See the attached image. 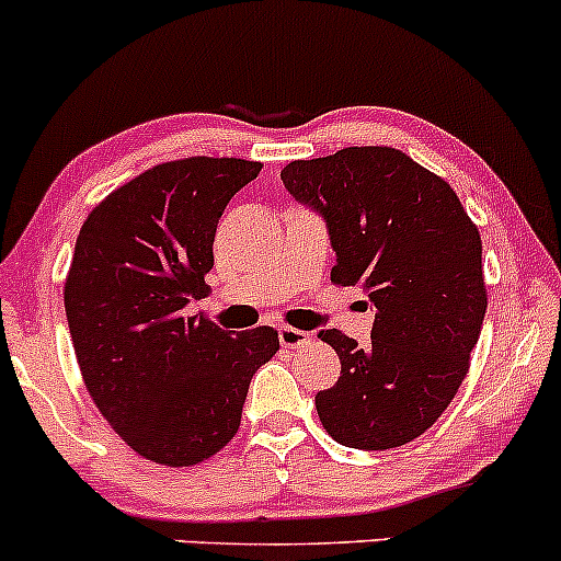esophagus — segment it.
I'll use <instances>...</instances> for the list:
<instances>
[{
    "label": "esophagus",
    "instance_id": "esophagus-1",
    "mask_svg": "<svg viewBox=\"0 0 561 561\" xmlns=\"http://www.w3.org/2000/svg\"><path fill=\"white\" fill-rule=\"evenodd\" d=\"M278 339H280L283 347L299 350V347H307V344L312 342V333L299 331V329H291V325H280V329H278Z\"/></svg>",
    "mask_w": 561,
    "mask_h": 561
}]
</instances>
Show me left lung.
<instances>
[{
  "label": "left lung",
  "mask_w": 561,
  "mask_h": 561,
  "mask_svg": "<svg viewBox=\"0 0 561 561\" xmlns=\"http://www.w3.org/2000/svg\"><path fill=\"white\" fill-rule=\"evenodd\" d=\"M280 180L325 219L331 280L376 310L368 347L318 333L342 360L314 394L320 424L347 448H400L443 416L469 370L488 310L480 230L448 182L394 148L291 161Z\"/></svg>",
  "instance_id": "1"
}]
</instances>
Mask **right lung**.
Listing matches in <instances>:
<instances>
[{"label":"right lung","mask_w":561,"mask_h":561,"mask_svg":"<svg viewBox=\"0 0 561 561\" xmlns=\"http://www.w3.org/2000/svg\"><path fill=\"white\" fill-rule=\"evenodd\" d=\"M260 161L159 163L113 191L81 225L66 318L94 405L148 461L193 467L241 426L251 376L280 347L260 325L232 336L187 314L206 297L214 232Z\"/></svg>","instance_id":"right-lung-1"}]
</instances>
